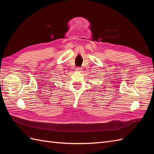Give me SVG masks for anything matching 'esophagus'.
<instances>
[{
    "mask_svg": "<svg viewBox=\"0 0 154 154\" xmlns=\"http://www.w3.org/2000/svg\"><path fill=\"white\" fill-rule=\"evenodd\" d=\"M76 71H78V72H82V69L80 67H77L76 69Z\"/></svg>",
    "mask_w": 154,
    "mask_h": 154,
    "instance_id": "34e87169",
    "label": "esophagus"
}]
</instances>
